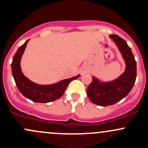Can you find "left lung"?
<instances>
[{"label":"left lung","instance_id":"8db88e82","mask_svg":"<svg viewBox=\"0 0 148 148\" xmlns=\"http://www.w3.org/2000/svg\"><path fill=\"white\" fill-rule=\"evenodd\" d=\"M109 37L116 42L126 66L119 78L111 82H102L92 77V82L87 88L86 93L93 103L101 106L113 105L122 100L131 91L136 79V62L130 47L121 37L116 35Z\"/></svg>","mask_w":148,"mask_h":148}]
</instances>
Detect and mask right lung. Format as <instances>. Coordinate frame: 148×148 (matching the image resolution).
<instances>
[{"label": "right lung", "instance_id": "add662e5", "mask_svg": "<svg viewBox=\"0 0 148 148\" xmlns=\"http://www.w3.org/2000/svg\"><path fill=\"white\" fill-rule=\"evenodd\" d=\"M29 40L20 47L12 58V74L18 90L25 97L34 102L49 103L59 99L64 94L70 82L80 77L64 79L57 83L49 85H40L28 79L22 72L21 60Z\"/></svg>", "mask_w": 148, "mask_h": 148}]
</instances>
